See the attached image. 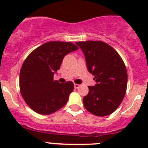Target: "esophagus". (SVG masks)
Instances as JSON below:
<instances>
[{
	"mask_svg": "<svg viewBox=\"0 0 148 148\" xmlns=\"http://www.w3.org/2000/svg\"><path fill=\"white\" fill-rule=\"evenodd\" d=\"M74 88L77 89V88H79V87H80V84H74Z\"/></svg>",
	"mask_w": 148,
	"mask_h": 148,
	"instance_id": "1",
	"label": "esophagus"
}]
</instances>
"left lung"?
<instances>
[{"instance_id":"left-lung-1","label":"left lung","mask_w":148,"mask_h":148,"mask_svg":"<svg viewBox=\"0 0 148 148\" xmlns=\"http://www.w3.org/2000/svg\"><path fill=\"white\" fill-rule=\"evenodd\" d=\"M86 60L88 71L95 76V86L84 97V108L93 114L103 117L116 110L125 95L127 73L117 51L102 41L76 42Z\"/></svg>"}]
</instances>
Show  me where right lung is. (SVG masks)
Instances as JSON below:
<instances>
[{"label": "right lung", "mask_w": 148, "mask_h": 148, "mask_svg": "<svg viewBox=\"0 0 148 148\" xmlns=\"http://www.w3.org/2000/svg\"><path fill=\"white\" fill-rule=\"evenodd\" d=\"M77 49L73 43L50 41L38 47L24 60L20 71V89L34 111L51 114L67 103L74 84L53 81V74L60 69L65 56Z\"/></svg>", "instance_id": "add662e5"}]
</instances>
